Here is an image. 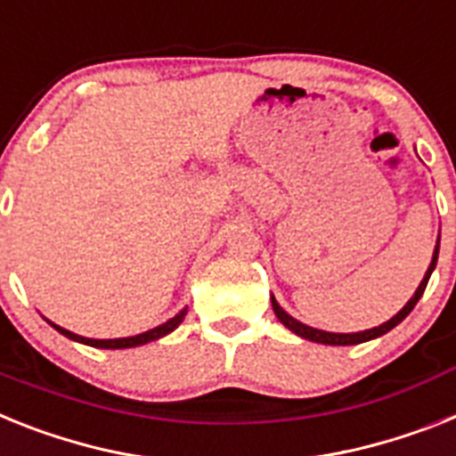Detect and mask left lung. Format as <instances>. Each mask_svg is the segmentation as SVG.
Here are the masks:
<instances>
[{
  "label": "left lung",
  "mask_w": 456,
  "mask_h": 456,
  "mask_svg": "<svg viewBox=\"0 0 456 456\" xmlns=\"http://www.w3.org/2000/svg\"><path fill=\"white\" fill-rule=\"evenodd\" d=\"M436 262H438V243H436V250H434V257H431V264L429 269H427V273H424L422 282H419V287L415 289V294H412V299L408 301V304L401 308L396 315L392 317V320H387L385 324H380V327H373V329H366V331H357V334H334V331H322V329H313L308 327V324L299 322V320H294L292 315H287L285 311H282L281 305H278V301L271 297V305H273V313L275 317L281 320L282 324H285L289 331H294L297 336H301V338L305 340H313V343H324V346H357V343H366V340L370 338H378V336L387 334V331H392L394 327L399 322H403L405 317L411 315V311L415 308V304L419 301V297L424 294V289H427V282H429L431 273H434L436 269Z\"/></svg>",
  "instance_id": "obj_1"
}]
</instances>
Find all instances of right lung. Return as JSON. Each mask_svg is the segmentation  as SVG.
<instances>
[{"label":"right lung","instance_id":"1","mask_svg":"<svg viewBox=\"0 0 456 456\" xmlns=\"http://www.w3.org/2000/svg\"><path fill=\"white\" fill-rule=\"evenodd\" d=\"M187 315V308H183L181 313L175 317H171V320H167L164 324H159V327L151 329V331H143V334L139 336H129V338H109V340H102V338H86V336H78L74 334V331H69V329H62L57 327V324L51 322V327H55L57 331L62 336H67V338L71 340H78V343H83V346H92V347H104V350H125V347H136V346H145V343H151V340H157L162 338V336L171 334L178 324L185 320Z\"/></svg>","mask_w":456,"mask_h":456}]
</instances>
